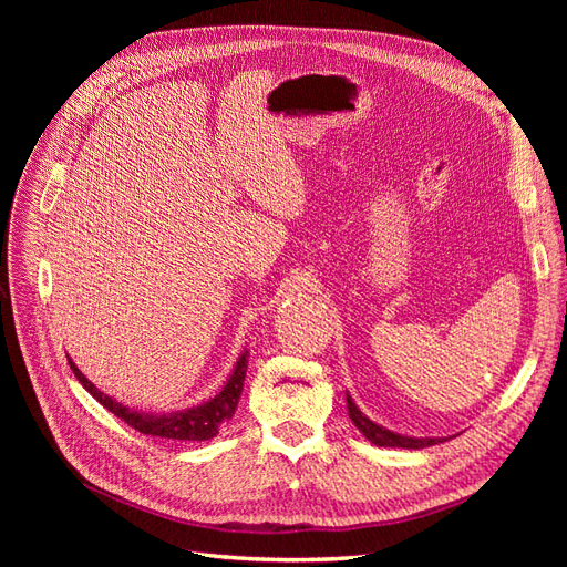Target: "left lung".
Returning <instances> with one entry per match:
<instances>
[{
  "mask_svg": "<svg viewBox=\"0 0 567 567\" xmlns=\"http://www.w3.org/2000/svg\"><path fill=\"white\" fill-rule=\"evenodd\" d=\"M346 402H348V414H350L352 423L359 427V433H362L371 444H375V447L423 450V447H433V444H437V442H444V437H411V435L388 431V427H383L381 423H373L364 414V411L354 404V400L350 398V392L346 394Z\"/></svg>",
  "mask_w": 567,
  "mask_h": 567,
  "instance_id": "obj_1",
  "label": "left lung"
}]
</instances>
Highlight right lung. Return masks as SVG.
Wrapping results in <instances>:
<instances>
[{
    "instance_id": "add662e5",
    "label": "right lung",
    "mask_w": 567,
    "mask_h": 567,
    "mask_svg": "<svg viewBox=\"0 0 567 567\" xmlns=\"http://www.w3.org/2000/svg\"><path fill=\"white\" fill-rule=\"evenodd\" d=\"M68 364H71L75 379L82 383V388L87 390L92 398L104 404L111 414H115L120 421H125L132 425L134 431H140L151 437H165V440H184V442H203V440H213L219 427L225 425L236 411L238 400H241L244 392V381H246V369H248V348L238 354L236 364L229 373V379L221 385L217 394H213L210 400H205L200 404L177 409V411H144V409H132L123 402L113 400L111 394L101 392L87 375H84L71 357H68Z\"/></svg>"
}]
</instances>
